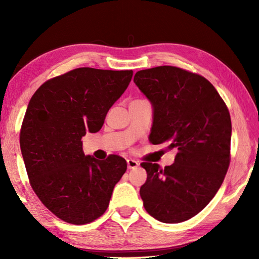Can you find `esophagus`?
Instances as JSON below:
<instances>
[{"instance_id": "1", "label": "esophagus", "mask_w": 259, "mask_h": 259, "mask_svg": "<svg viewBox=\"0 0 259 259\" xmlns=\"http://www.w3.org/2000/svg\"><path fill=\"white\" fill-rule=\"evenodd\" d=\"M126 164H128L129 169H136V168H138L139 162L134 160V159H128V160H126Z\"/></svg>"}]
</instances>
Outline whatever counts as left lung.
I'll return each mask as SVG.
<instances>
[{"mask_svg": "<svg viewBox=\"0 0 259 259\" xmlns=\"http://www.w3.org/2000/svg\"><path fill=\"white\" fill-rule=\"evenodd\" d=\"M135 83L153 107L149 140L177 150L161 169L142 162L140 196L157 221L177 224L200 212L221 188L230 163L232 120L226 103L202 75L171 65L141 70Z\"/></svg>", "mask_w": 259, "mask_h": 259, "instance_id": "8db88e82", "label": "left lung"}]
</instances>
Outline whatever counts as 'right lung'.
<instances>
[{
	"label": "right lung",
	"instance_id": "right-lung-1",
	"mask_svg": "<svg viewBox=\"0 0 259 259\" xmlns=\"http://www.w3.org/2000/svg\"><path fill=\"white\" fill-rule=\"evenodd\" d=\"M133 70L78 68L46 81L32 96L20 147L33 191L61 221L84 225L104 213L126 170L118 155L84 156L82 137L101 129Z\"/></svg>",
	"mask_w": 259,
	"mask_h": 259
}]
</instances>
